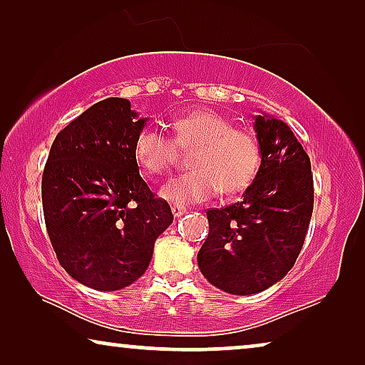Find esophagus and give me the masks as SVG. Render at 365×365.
Wrapping results in <instances>:
<instances>
[{"instance_id": "34e87169", "label": "esophagus", "mask_w": 365, "mask_h": 365, "mask_svg": "<svg viewBox=\"0 0 365 365\" xmlns=\"http://www.w3.org/2000/svg\"><path fill=\"white\" fill-rule=\"evenodd\" d=\"M171 211H173V216H174V217H181L182 214L186 212V209H184L182 206H178V204H173Z\"/></svg>"}]
</instances>
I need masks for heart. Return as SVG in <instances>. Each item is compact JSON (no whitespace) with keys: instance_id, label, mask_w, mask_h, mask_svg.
I'll return each mask as SVG.
<instances>
[{"instance_id":"heart-1","label":"heart","mask_w":365,"mask_h":365,"mask_svg":"<svg viewBox=\"0 0 365 365\" xmlns=\"http://www.w3.org/2000/svg\"><path fill=\"white\" fill-rule=\"evenodd\" d=\"M173 139L154 128H144L136 136L133 154L148 176H164L178 163L179 151L189 154L191 171L169 181L161 197L178 206L201 202L219 189L224 194L244 191L256 176L261 163L257 139L249 131L232 128L221 114L194 111L171 123Z\"/></svg>"}]
</instances>
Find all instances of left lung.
Here are the masks:
<instances>
[{
  "instance_id": "obj_1",
  "label": "left lung",
  "mask_w": 365,
  "mask_h": 365,
  "mask_svg": "<svg viewBox=\"0 0 365 365\" xmlns=\"http://www.w3.org/2000/svg\"><path fill=\"white\" fill-rule=\"evenodd\" d=\"M254 129L261 149L256 178L242 201L209 209L197 254L202 276L236 296L266 291L291 271L314 207L311 159L291 128L262 114Z\"/></svg>"
}]
</instances>
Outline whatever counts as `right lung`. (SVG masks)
<instances>
[{
	"instance_id": "add662e5",
	"label": "right lung",
	"mask_w": 365,
	"mask_h": 365,
	"mask_svg": "<svg viewBox=\"0 0 365 365\" xmlns=\"http://www.w3.org/2000/svg\"><path fill=\"white\" fill-rule=\"evenodd\" d=\"M146 118L123 98L103 99L58 133L43 173L44 222L69 276L118 291L146 271L154 241L173 222L134 161Z\"/></svg>"
}]
</instances>
